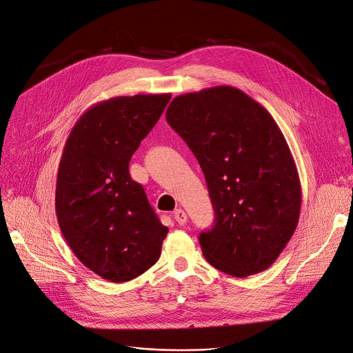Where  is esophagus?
Listing matches in <instances>:
<instances>
[{"instance_id": "34e87169", "label": "esophagus", "mask_w": 353, "mask_h": 353, "mask_svg": "<svg viewBox=\"0 0 353 353\" xmlns=\"http://www.w3.org/2000/svg\"><path fill=\"white\" fill-rule=\"evenodd\" d=\"M174 219L177 221V223H180V225H184L187 222V214L181 208H179L174 211Z\"/></svg>"}]
</instances>
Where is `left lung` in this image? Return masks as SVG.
I'll return each mask as SVG.
<instances>
[{"mask_svg":"<svg viewBox=\"0 0 353 353\" xmlns=\"http://www.w3.org/2000/svg\"><path fill=\"white\" fill-rule=\"evenodd\" d=\"M166 121L205 176L215 212L199 238L207 262L235 277L270 268L301 208L299 172L273 117L243 91L218 85L177 95Z\"/></svg>","mask_w":353,"mask_h":353,"instance_id":"8db88e82","label":"left lung"}]
</instances>
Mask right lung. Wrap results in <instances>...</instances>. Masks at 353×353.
<instances>
[{
  "mask_svg": "<svg viewBox=\"0 0 353 353\" xmlns=\"http://www.w3.org/2000/svg\"><path fill=\"white\" fill-rule=\"evenodd\" d=\"M170 94L114 97L88 108L65 143L56 181V216L76 258L112 283L130 281L157 261L169 232L130 160Z\"/></svg>",
  "mask_w": 353,
  "mask_h": 353,
  "instance_id": "add662e5",
  "label": "right lung"
}]
</instances>
